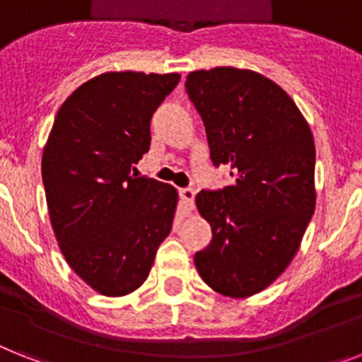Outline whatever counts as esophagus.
Here are the masks:
<instances>
[{
  "label": "esophagus",
  "mask_w": 362,
  "mask_h": 362,
  "mask_svg": "<svg viewBox=\"0 0 362 362\" xmlns=\"http://www.w3.org/2000/svg\"><path fill=\"white\" fill-rule=\"evenodd\" d=\"M178 195H180V201L184 202V206L187 210H193V201H195V191L191 187H180L178 189Z\"/></svg>",
  "instance_id": "1"
}]
</instances>
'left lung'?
<instances>
[{
	"label": "left lung",
	"instance_id": "1",
	"mask_svg": "<svg viewBox=\"0 0 362 362\" xmlns=\"http://www.w3.org/2000/svg\"><path fill=\"white\" fill-rule=\"evenodd\" d=\"M186 93L206 128L211 163L234 176L232 186L195 197L211 227L195 266L216 292L247 298L292 262L314 214L313 134L293 100L252 70H195Z\"/></svg>",
	"mask_w": 362,
	"mask_h": 362
}]
</instances>
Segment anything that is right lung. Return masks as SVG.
Masks as SVG:
<instances>
[{"instance_id": "1", "label": "right lung", "mask_w": 362, "mask_h": 362, "mask_svg": "<svg viewBox=\"0 0 362 362\" xmlns=\"http://www.w3.org/2000/svg\"><path fill=\"white\" fill-rule=\"evenodd\" d=\"M178 74L107 72L64 100L44 146L49 221L69 266L96 292L117 298L148 277L169 236L178 193L137 176L151 148V119Z\"/></svg>"}]
</instances>
